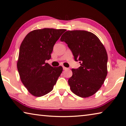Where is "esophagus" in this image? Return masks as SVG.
<instances>
[{"label": "esophagus", "instance_id": "1", "mask_svg": "<svg viewBox=\"0 0 126 126\" xmlns=\"http://www.w3.org/2000/svg\"><path fill=\"white\" fill-rule=\"evenodd\" d=\"M63 70H66V69H68L67 68H66V67H64V66L63 67Z\"/></svg>", "mask_w": 126, "mask_h": 126}]
</instances>
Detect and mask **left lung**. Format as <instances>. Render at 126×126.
Wrapping results in <instances>:
<instances>
[{"label":"left lung","mask_w":126,"mask_h":126,"mask_svg":"<svg viewBox=\"0 0 126 126\" xmlns=\"http://www.w3.org/2000/svg\"><path fill=\"white\" fill-rule=\"evenodd\" d=\"M73 53L74 60L80 66L72 69L73 75L68 79L72 92L86 98L101 88L107 75L108 56L99 38L86 31H68L61 38Z\"/></svg>","instance_id":"obj_1"}]
</instances>
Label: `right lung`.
<instances>
[{"mask_svg": "<svg viewBox=\"0 0 126 126\" xmlns=\"http://www.w3.org/2000/svg\"><path fill=\"white\" fill-rule=\"evenodd\" d=\"M65 29L44 28L31 32L20 46L17 68L21 81L29 92L36 97L49 93L63 71L46 60L51 58L53 47Z\"/></svg>", "mask_w": 126, "mask_h": 126, "instance_id": "add662e5", "label": "right lung"}]
</instances>
